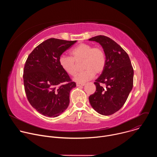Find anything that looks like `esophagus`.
<instances>
[{
    "mask_svg": "<svg viewBox=\"0 0 157 157\" xmlns=\"http://www.w3.org/2000/svg\"><path fill=\"white\" fill-rule=\"evenodd\" d=\"M85 84H82V83H76V86L78 87H82L84 86Z\"/></svg>",
    "mask_w": 157,
    "mask_h": 157,
    "instance_id": "obj_1",
    "label": "esophagus"
}]
</instances>
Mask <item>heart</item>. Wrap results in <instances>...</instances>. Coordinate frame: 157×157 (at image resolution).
<instances>
[{
    "label": "heart",
    "instance_id": "heart-1",
    "mask_svg": "<svg viewBox=\"0 0 157 157\" xmlns=\"http://www.w3.org/2000/svg\"><path fill=\"white\" fill-rule=\"evenodd\" d=\"M71 56L61 55L59 63L63 70L71 76H74L77 71L76 62L83 60L82 68L84 71L78 73L74 81L84 83L93 78L96 73H101L105 66V55L100 47H93L91 44L80 43L70 52Z\"/></svg>",
    "mask_w": 157,
    "mask_h": 157
}]
</instances>
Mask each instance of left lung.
Segmentation results:
<instances>
[{"label": "left lung", "mask_w": 157, "mask_h": 157, "mask_svg": "<svg viewBox=\"0 0 157 157\" xmlns=\"http://www.w3.org/2000/svg\"><path fill=\"white\" fill-rule=\"evenodd\" d=\"M102 46L105 55V66L96 80V92L89 97L93 108L99 114L109 116L118 111L125 104L132 91L133 70L128 54L110 38L98 35L89 39ZM105 83L104 88L100 84Z\"/></svg>", "instance_id": "8db88e82"}]
</instances>
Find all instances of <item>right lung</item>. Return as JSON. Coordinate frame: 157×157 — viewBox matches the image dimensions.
<instances>
[{
	"instance_id": "add662e5",
	"label": "right lung",
	"mask_w": 157,
	"mask_h": 157,
	"mask_svg": "<svg viewBox=\"0 0 157 157\" xmlns=\"http://www.w3.org/2000/svg\"><path fill=\"white\" fill-rule=\"evenodd\" d=\"M77 41L49 38L29 55L24 70L28 101L44 116H59L68 108L70 93L76 86L59 63L60 56Z\"/></svg>"
}]
</instances>
